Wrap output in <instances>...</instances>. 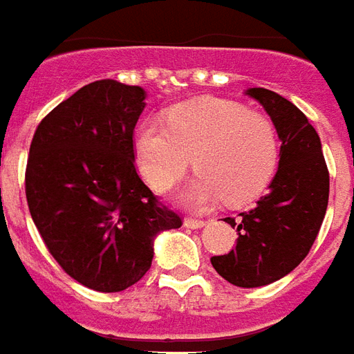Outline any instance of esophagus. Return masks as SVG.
Returning a JSON list of instances; mask_svg holds the SVG:
<instances>
[{"instance_id": "obj_1", "label": "esophagus", "mask_w": 354, "mask_h": 354, "mask_svg": "<svg viewBox=\"0 0 354 354\" xmlns=\"http://www.w3.org/2000/svg\"><path fill=\"white\" fill-rule=\"evenodd\" d=\"M205 224H207V222H205V220H199V218H185V220H184V226H185V228H194V230H197V228H203Z\"/></svg>"}]
</instances>
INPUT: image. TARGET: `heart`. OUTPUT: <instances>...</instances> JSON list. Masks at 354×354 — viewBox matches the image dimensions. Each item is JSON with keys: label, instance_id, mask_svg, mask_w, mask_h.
<instances>
[{"label": "heart", "instance_id": "1", "mask_svg": "<svg viewBox=\"0 0 354 354\" xmlns=\"http://www.w3.org/2000/svg\"><path fill=\"white\" fill-rule=\"evenodd\" d=\"M145 182L169 192L194 159L199 172L185 189L192 207L224 201L245 205L266 192L280 160V140L270 118L236 101L201 97L170 111L167 124L145 122L136 136Z\"/></svg>", "mask_w": 354, "mask_h": 354}]
</instances>
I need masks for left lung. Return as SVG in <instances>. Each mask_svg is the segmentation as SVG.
Masks as SVG:
<instances>
[{"label":"left lung","mask_w":354,"mask_h":354,"mask_svg":"<svg viewBox=\"0 0 354 354\" xmlns=\"http://www.w3.org/2000/svg\"><path fill=\"white\" fill-rule=\"evenodd\" d=\"M268 113L280 138L278 172L257 207L239 212L236 247L211 263L237 288H261L280 280L305 259L322 226L330 195V174L322 143L308 118L291 101L264 88H249Z\"/></svg>","instance_id":"obj_1"}]
</instances>
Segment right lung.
<instances>
[{
	"label": "right lung",
	"instance_id": "obj_1",
	"mask_svg": "<svg viewBox=\"0 0 354 354\" xmlns=\"http://www.w3.org/2000/svg\"><path fill=\"white\" fill-rule=\"evenodd\" d=\"M145 90L97 80L36 128L26 201L44 243L82 286L124 291L151 268L153 241L182 218L136 172L134 128Z\"/></svg>",
	"mask_w": 354,
	"mask_h": 354
}]
</instances>
